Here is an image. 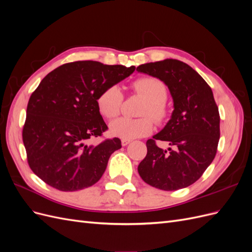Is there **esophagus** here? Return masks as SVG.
<instances>
[{"instance_id":"esophagus-1","label":"esophagus","mask_w":252,"mask_h":252,"mask_svg":"<svg viewBox=\"0 0 252 252\" xmlns=\"http://www.w3.org/2000/svg\"><path fill=\"white\" fill-rule=\"evenodd\" d=\"M131 142V140H128V139H123L122 140V145H123V146H127V145Z\"/></svg>"}]
</instances>
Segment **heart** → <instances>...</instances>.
Listing matches in <instances>:
<instances>
[{
  "label": "heart",
  "mask_w": 252,
  "mask_h": 252,
  "mask_svg": "<svg viewBox=\"0 0 252 252\" xmlns=\"http://www.w3.org/2000/svg\"><path fill=\"white\" fill-rule=\"evenodd\" d=\"M132 88L136 94L147 100L141 111L142 116H150L158 124L163 123L168 116V110L165 105L168 94L166 84L158 78L145 77L135 80L132 83ZM123 98V94L118 85L107 87L97 96L96 105L98 111L106 119L118 117L121 112ZM151 119L149 117L140 119L120 118L109 125V131L111 135L121 139L142 138L154 130Z\"/></svg>",
  "instance_id": "1"
}]
</instances>
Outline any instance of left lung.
Listing matches in <instances>:
<instances>
[{"label":"left lung","mask_w":252,"mask_h":252,"mask_svg":"<svg viewBox=\"0 0 252 252\" xmlns=\"http://www.w3.org/2000/svg\"><path fill=\"white\" fill-rule=\"evenodd\" d=\"M136 71L162 80L173 101L170 120L146 142L147 155L138 166L140 177L166 191L186 188L202 177L217 154L220 114L212 90L193 68L179 60L146 63ZM157 139L168 141L174 149L158 148Z\"/></svg>","instance_id":"8db88e82"}]
</instances>
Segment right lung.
Wrapping results in <instances>:
<instances>
[{
  "label": "right lung",
  "mask_w": 252,
  "mask_h": 252,
  "mask_svg": "<svg viewBox=\"0 0 252 252\" xmlns=\"http://www.w3.org/2000/svg\"><path fill=\"white\" fill-rule=\"evenodd\" d=\"M134 66L78 61L56 68L30 95L23 143L29 167L42 181L61 191H77L102 178L121 140L89 141L107 125L96 100L104 89L123 81Z\"/></svg>",
  "instance_id": "1"
}]
</instances>
